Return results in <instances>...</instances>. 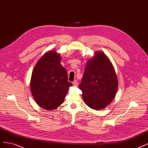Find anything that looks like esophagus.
<instances>
[{"label": "esophagus", "instance_id": "obj_1", "mask_svg": "<svg viewBox=\"0 0 148 148\" xmlns=\"http://www.w3.org/2000/svg\"><path fill=\"white\" fill-rule=\"evenodd\" d=\"M73 86H77L78 82L77 80H75V81L73 82Z\"/></svg>", "mask_w": 148, "mask_h": 148}]
</instances>
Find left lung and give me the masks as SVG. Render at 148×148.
<instances>
[{
	"label": "left lung",
	"instance_id": "8db88e82",
	"mask_svg": "<svg viewBox=\"0 0 148 148\" xmlns=\"http://www.w3.org/2000/svg\"><path fill=\"white\" fill-rule=\"evenodd\" d=\"M79 88L83 99L92 109L99 110L109 105L118 89V79L109 58L97 51L87 61L82 83Z\"/></svg>",
	"mask_w": 148,
	"mask_h": 148
}]
</instances>
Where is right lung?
Listing matches in <instances>:
<instances>
[{"instance_id":"1","label":"right lung","mask_w":148,"mask_h":148,"mask_svg":"<svg viewBox=\"0 0 148 148\" xmlns=\"http://www.w3.org/2000/svg\"><path fill=\"white\" fill-rule=\"evenodd\" d=\"M62 57L56 51H49L40 58L32 72L30 89L34 99L41 108L54 110L64 102L72 83L60 64Z\"/></svg>"}]
</instances>
